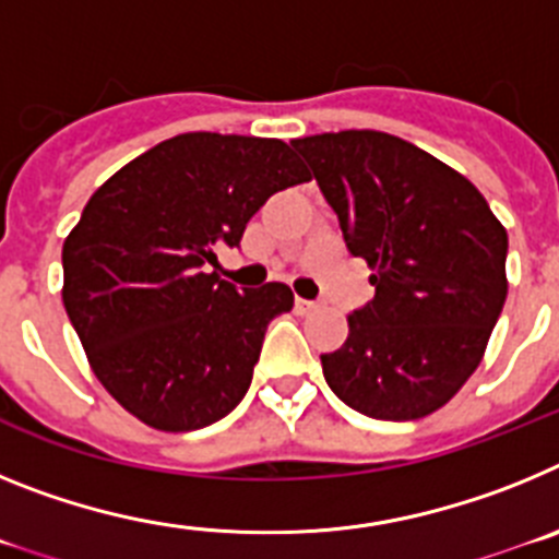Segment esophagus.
I'll list each match as a JSON object with an SVG mask.
<instances>
[{
	"label": "esophagus",
	"mask_w": 559,
	"mask_h": 559,
	"mask_svg": "<svg viewBox=\"0 0 559 559\" xmlns=\"http://www.w3.org/2000/svg\"><path fill=\"white\" fill-rule=\"evenodd\" d=\"M296 313H310V310H316L319 305L313 302V299H302V296H296Z\"/></svg>",
	"instance_id": "esophagus-1"
}]
</instances>
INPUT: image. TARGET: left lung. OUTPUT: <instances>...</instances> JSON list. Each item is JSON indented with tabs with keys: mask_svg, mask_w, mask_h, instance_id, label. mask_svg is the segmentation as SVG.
Wrapping results in <instances>:
<instances>
[{
	"mask_svg": "<svg viewBox=\"0 0 559 559\" xmlns=\"http://www.w3.org/2000/svg\"><path fill=\"white\" fill-rule=\"evenodd\" d=\"M338 215L374 299L322 355L328 386L372 419L437 412L476 372L507 299V229L481 192L431 153L383 131L290 142Z\"/></svg>",
	"mask_w": 559,
	"mask_h": 559,
	"instance_id": "1",
	"label": "left lung"
}]
</instances>
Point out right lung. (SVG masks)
<instances>
[{
  "instance_id": "right-lung-1",
  "label": "right lung",
  "mask_w": 559,
  "mask_h": 559,
  "mask_svg": "<svg viewBox=\"0 0 559 559\" xmlns=\"http://www.w3.org/2000/svg\"><path fill=\"white\" fill-rule=\"evenodd\" d=\"M310 181L285 142L179 133L128 162L63 240V308L88 364L126 412L159 431H199L246 397L288 285L218 280L221 246L274 192Z\"/></svg>"
}]
</instances>
